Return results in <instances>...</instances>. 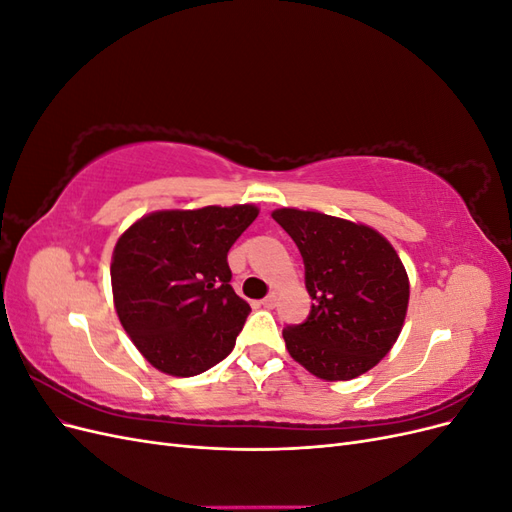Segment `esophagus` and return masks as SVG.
I'll use <instances>...</instances> for the list:
<instances>
[{"label":"esophagus","mask_w":512,"mask_h":512,"mask_svg":"<svg viewBox=\"0 0 512 512\" xmlns=\"http://www.w3.org/2000/svg\"><path fill=\"white\" fill-rule=\"evenodd\" d=\"M260 303H262V307H267V309H273V307H275V303H277V297H275V292L267 294V297H265V299H262Z\"/></svg>","instance_id":"1"}]
</instances>
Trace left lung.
<instances>
[{
    "instance_id": "1",
    "label": "left lung",
    "mask_w": 512,
    "mask_h": 512,
    "mask_svg": "<svg viewBox=\"0 0 512 512\" xmlns=\"http://www.w3.org/2000/svg\"><path fill=\"white\" fill-rule=\"evenodd\" d=\"M273 220L297 243L312 309L284 329L294 361L322 380H352L384 359L404 327L410 284L374 228L316 211L277 209Z\"/></svg>"
}]
</instances>
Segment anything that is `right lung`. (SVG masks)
<instances>
[{"instance_id": "obj_1", "label": "right lung", "mask_w": 512, "mask_h": 512, "mask_svg": "<svg viewBox=\"0 0 512 512\" xmlns=\"http://www.w3.org/2000/svg\"><path fill=\"white\" fill-rule=\"evenodd\" d=\"M256 215L254 205L156 211L119 237L111 265L117 316L164 374H203L235 348L252 309L230 286L228 250Z\"/></svg>"}]
</instances>
